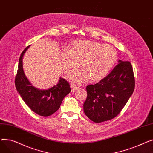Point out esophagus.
Returning a JSON list of instances; mask_svg holds the SVG:
<instances>
[{"mask_svg": "<svg viewBox=\"0 0 153 153\" xmlns=\"http://www.w3.org/2000/svg\"><path fill=\"white\" fill-rule=\"evenodd\" d=\"M71 92H74L75 91H77L79 89V87L74 85V84H71Z\"/></svg>", "mask_w": 153, "mask_h": 153, "instance_id": "34e87169", "label": "esophagus"}]
</instances>
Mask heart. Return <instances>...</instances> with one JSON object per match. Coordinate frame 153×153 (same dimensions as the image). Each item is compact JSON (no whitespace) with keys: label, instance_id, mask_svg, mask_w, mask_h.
Here are the masks:
<instances>
[{"label":"heart","instance_id":"1","mask_svg":"<svg viewBox=\"0 0 153 153\" xmlns=\"http://www.w3.org/2000/svg\"><path fill=\"white\" fill-rule=\"evenodd\" d=\"M117 60V53L110 45L91 41H76L61 55L64 71L69 72L79 61L82 67L71 72L68 78L75 83H84L89 77L99 81L107 76Z\"/></svg>","mask_w":153,"mask_h":153}]
</instances>
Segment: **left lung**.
<instances>
[{
  "label": "left lung",
  "mask_w": 153,
  "mask_h": 153,
  "mask_svg": "<svg viewBox=\"0 0 153 153\" xmlns=\"http://www.w3.org/2000/svg\"><path fill=\"white\" fill-rule=\"evenodd\" d=\"M118 62L108 76L98 83L86 87L87 97L84 111L95 123L117 117L134 91L135 79L131 64L121 60Z\"/></svg>",
  "instance_id": "obj_1"
}]
</instances>
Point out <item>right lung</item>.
<instances>
[{
  "label": "right lung",
  "mask_w": 153,
  "mask_h": 153,
  "mask_svg": "<svg viewBox=\"0 0 153 153\" xmlns=\"http://www.w3.org/2000/svg\"><path fill=\"white\" fill-rule=\"evenodd\" d=\"M28 47L20 56L15 79L16 89L32 111L40 116H50L59 108L63 99L71 92L70 85L66 79L60 78L57 85L48 90H39L32 85L24 74L22 64L23 54Z\"/></svg>",
  "instance_id": "obj_1"
}]
</instances>
